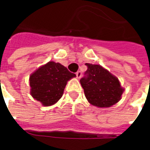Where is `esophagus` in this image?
I'll return each instance as SVG.
<instances>
[{
    "instance_id": "1",
    "label": "esophagus",
    "mask_w": 150,
    "mask_h": 150,
    "mask_svg": "<svg viewBox=\"0 0 150 150\" xmlns=\"http://www.w3.org/2000/svg\"><path fill=\"white\" fill-rule=\"evenodd\" d=\"M81 76H82L81 71H77V72H76V77H77V79H80V78H81Z\"/></svg>"
}]
</instances>
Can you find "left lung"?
Wrapping results in <instances>:
<instances>
[{"label":"left lung","mask_w":150,"mask_h":150,"mask_svg":"<svg viewBox=\"0 0 150 150\" xmlns=\"http://www.w3.org/2000/svg\"><path fill=\"white\" fill-rule=\"evenodd\" d=\"M86 65L88 70L80 83L88 102L98 108H109L116 104L124 91L119 79L100 65Z\"/></svg>","instance_id":"1"}]
</instances>
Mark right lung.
Instances as JSON below:
<instances>
[{"mask_svg": "<svg viewBox=\"0 0 150 150\" xmlns=\"http://www.w3.org/2000/svg\"><path fill=\"white\" fill-rule=\"evenodd\" d=\"M74 77L75 74L59 62H47L30 76L31 96L43 106L53 105L62 96L67 81Z\"/></svg>", "mask_w": 150, "mask_h": 150, "instance_id": "right-lung-1", "label": "right lung"}]
</instances>
